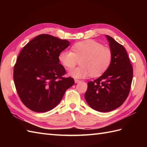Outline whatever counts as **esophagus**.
Listing matches in <instances>:
<instances>
[{"mask_svg":"<svg viewBox=\"0 0 147 147\" xmlns=\"http://www.w3.org/2000/svg\"><path fill=\"white\" fill-rule=\"evenodd\" d=\"M81 82L80 80H74V82H75V83H78Z\"/></svg>","mask_w":147,"mask_h":147,"instance_id":"esophagus-1","label":"esophagus"}]
</instances>
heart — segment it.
Instances as JSON below:
<instances>
[{"label": "heart", "instance_id": "heart-1", "mask_svg": "<svg viewBox=\"0 0 147 147\" xmlns=\"http://www.w3.org/2000/svg\"><path fill=\"white\" fill-rule=\"evenodd\" d=\"M71 51H62L59 54L58 60L64 67L71 69L76 65L77 59H80V66L69 72V75L74 78H85L90 75L98 77L108 69L111 64V50L93 40L74 43Z\"/></svg>", "mask_w": 147, "mask_h": 147}]
</instances>
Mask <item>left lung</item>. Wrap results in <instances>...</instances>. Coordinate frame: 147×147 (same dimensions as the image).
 <instances>
[{
	"label": "left lung",
	"mask_w": 147,
	"mask_h": 147,
	"mask_svg": "<svg viewBox=\"0 0 147 147\" xmlns=\"http://www.w3.org/2000/svg\"><path fill=\"white\" fill-rule=\"evenodd\" d=\"M112 53L108 69L93 82H88L86 102L94 110L110 112L123 104L129 95L133 80V67L124 47L105 35Z\"/></svg>",
	"instance_id": "left-lung-1"
}]
</instances>
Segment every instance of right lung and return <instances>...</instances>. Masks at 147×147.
I'll list each match as a JSON object with an SVG mask.
<instances>
[{
	"instance_id": "right-lung-1",
	"label": "right lung",
	"mask_w": 147,
	"mask_h": 147,
	"mask_svg": "<svg viewBox=\"0 0 147 147\" xmlns=\"http://www.w3.org/2000/svg\"><path fill=\"white\" fill-rule=\"evenodd\" d=\"M70 45L66 40L42 34L22 49L14 67V82L24 105L36 112H46L57 106L65 92L74 83L64 78L59 54Z\"/></svg>"
}]
</instances>
